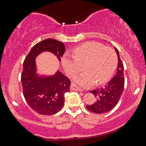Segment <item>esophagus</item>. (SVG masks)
I'll return each mask as SVG.
<instances>
[{
  "mask_svg": "<svg viewBox=\"0 0 146 146\" xmlns=\"http://www.w3.org/2000/svg\"><path fill=\"white\" fill-rule=\"evenodd\" d=\"M71 90L73 91H82V89H80V88H78L77 86H76L75 84H71Z\"/></svg>",
  "mask_w": 146,
  "mask_h": 146,
  "instance_id": "esophagus-1",
  "label": "esophagus"
}]
</instances>
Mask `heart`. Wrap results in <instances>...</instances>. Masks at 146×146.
I'll use <instances>...</instances> for the list:
<instances>
[{"label":"heart","instance_id":"heart-1","mask_svg":"<svg viewBox=\"0 0 146 146\" xmlns=\"http://www.w3.org/2000/svg\"><path fill=\"white\" fill-rule=\"evenodd\" d=\"M117 64V54L112 48L93 41L80 44L73 49V55L65 53L62 58V65L69 76L78 73L84 65L85 72L74 77L75 82L83 87L107 82Z\"/></svg>","mask_w":146,"mask_h":146}]
</instances>
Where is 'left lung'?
Returning <instances> with one entry per match:
<instances>
[{
	"label": "left lung",
	"mask_w": 146,
	"mask_h": 146,
	"mask_svg": "<svg viewBox=\"0 0 146 146\" xmlns=\"http://www.w3.org/2000/svg\"><path fill=\"white\" fill-rule=\"evenodd\" d=\"M115 49L118 56L117 74L104 87L90 91L97 97V101L93 104L86 107L89 111L97 114L108 113L113 110L119 101L124 88L123 65L121 61L119 51L116 48Z\"/></svg>",
	"instance_id": "1"
}]
</instances>
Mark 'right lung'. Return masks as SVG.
Instances as JSON below:
<instances>
[{
	"instance_id": "right-lung-1",
	"label": "right lung",
	"mask_w": 146,
	"mask_h": 146,
	"mask_svg": "<svg viewBox=\"0 0 146 146\" xmlns=\"http://www.w3.org/2000/svg\"><path fill=\"white\" fill-rule=\"evenodd\" d=\"M65 50L62 42L48 38L36 44L24 61L21 75L24 97L38 114L51 115L62 108L64 94L70 91L71 81L58 70L52 75L38 73L36 58L42 53L50 52L60 61Z\"/></svg>"
}]
</instances>
